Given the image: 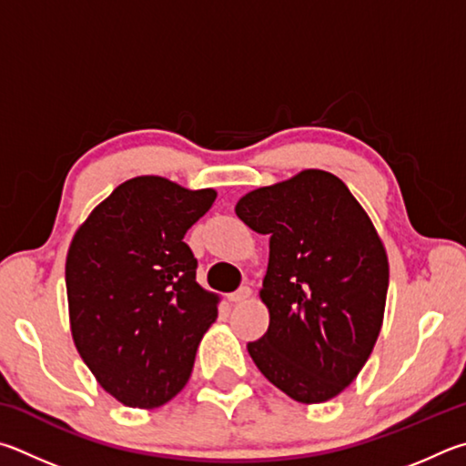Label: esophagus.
<instances>
[{"instance_id": "esophagus-1", "label": "esophagus", "mask_w": 466, "mask_h": 466, "mask_svg": "<svg viewBox=\"0 0 466 466\" xmlns=\"http://www.w3.org/2000/svg\"><path fill=\"white\" fill-rule=\"evenodd\" d=\"M249 297H251V289L241 287L239 290H235V292H231V295H228V300H231V303H243V300H248Z\"/></svg>"}]
</instances>
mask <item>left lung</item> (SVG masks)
<instances>
[{
	"instance_id": "8db88e82",
	"label": "left lung",
	"mask_w": 466,
	"mask_h": 466,
	"mask_svg": "<svg viewBox=\"0 0 466 466\" xmlns=\"http://www.w3.org/2000/svg\"><path fill=\"white\" fill-rule=\"evenodd\" d=\"M235 212L270 235L259 290L270 325L248 344L251 360L295 401H329L358 377L382 328L389 259L377 228L323 169L251 190Z\"/></svg>"
}]
</instances>
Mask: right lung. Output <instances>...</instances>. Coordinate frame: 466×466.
I'll return each instance as SVG.
<instances>
[{"instance_id": "right-lung-1", "label": "right lung", "mask_w": 466, "mask_h": 466, "mask_svg": "<svg viewBox=\"0 0 466 466\" xmlns=\"http://www.w3.org/2000/svg\"><path fill=\"white\" fill-rule=\"evenodd\" d=\"M217 198L161 176L120 184L89 212L65 262L71 336L100 387L153 410L192 374L218 297L196 282L184 235Z\"/></svg>"}]
</instances>
